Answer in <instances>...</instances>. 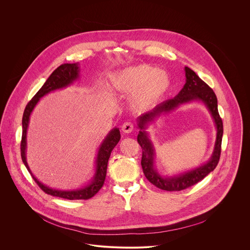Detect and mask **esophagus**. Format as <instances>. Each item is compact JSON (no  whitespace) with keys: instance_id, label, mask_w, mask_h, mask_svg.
<instances>
[{"instance_id":"1","label":"esophagus","mask_w":250,"mask_h":250,"mask_svg":"<svg viewBox=\"0 0 250 250\" xmlns=\"http://www.w3.org/2000/svg\"><path fill=\"white\" fill-rule=\"evenodd\" d=\"M121 130H122L124 133H131V132L134 130V125H133L131 122H125V123L122 125Z\"/></svg>"}]
</instances>
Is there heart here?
Returning a JSON list of instances; mask_svg holds the SVG:
<instances>
[{
    "mask_svg": "<svg viewBox=\"0 0 250 250\" xmlns=\"http://www.w3.org/2000/svg\"><path fill=\"white\" fill-rule=\"evenodd\" d=\"M111 87L124 94H132L131 106L138 111H145L158 105L168 92L171 80L164 70L139 64L115 74L110 81Z\"/></svg>",
    "mask_w": 250,
    "mask_h": 250,
    "instance_id": "obj_1",
    "label": "heart"
}]
</instances>
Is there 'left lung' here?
<instances>
[{
    "label": "left lung",
    "mask_w": 250,
    "mask_h": 250,
    "mask_svg": "<svg viewBox=\"0 0 250 250\" xmlns=\"http://www.w3.org/2000/svg\"><path fill=\"white\" fill-rule=\"evenodd\" d=\"M185 74L186 83L174 98L159 104L152 110L139 116L137 119L138 127L140 129L138 143L143 149L142 167L143 173L147 180L154 186L167 191L182 190L198 183L214 170L220 157L223 125L217 110L216 96L213 89L207 83H205L195 74V72L185 66ZM193 102L202 103L210 112L214 121L217 136L213 153L211 158L205 164L199 167L171 177H164L157 171L154 166L155 149L150 142L149 133L146 130L148 126L160 116L175 110L182 104Z\"/></svg>",
    "instance_id": "8db88e82"
}]
</instances>
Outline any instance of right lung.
<instances>
[{
    "label": "right lung",
    "instance_id": "1",
    "mask_svg": "<svg viewBox=\"0 0 250 250\" xmlns=\"http://www.w3.org/2000/svg\"><path fill=\"white\" fill-rule=\"evenodd\" d=\"M80 79V64L77 63H63L59 66L55 71L53 72L50 77L46 80L42 87L37 91L33 99L28 103L23 113L22 119V141H21V157L22 161L27 167L28 171L31 173L32 177L36 181L39 188L44 190L46 193L61 197L69 200H79V199H89L94 196L99 189L103 187L106 174H107V162L110 156L112 149L120 141V132L117 127L111 129L103 142L99 145L96 160H95V171L91 180L82 188H74V189H59L50 188L43 183H41L36 176L33 174L28 162H27V132L29 128L30 118L33 110L35 109L37 103L40 99L47 95L50 92L66 88L72 85L76 81Z\"/></svg>",
    "mask_w": 250,
    "mask_h": 250
}]
</instances>
